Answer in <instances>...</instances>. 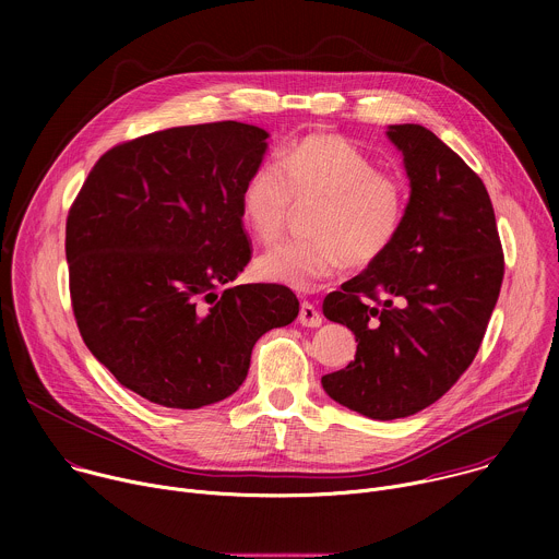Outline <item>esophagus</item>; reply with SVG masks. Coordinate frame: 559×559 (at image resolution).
<instances>
[{
	"mask_svg": "<svg viewBox=\"0 0 559 559\" xmlns=\"http://www.w3.org/2000/svg\"><path fill=\"white\" fill-rule=\"evenodd\" d=\"M298 321L305 325V328H321L323 325V313L318 311L311 302L302 300L300 302V313H298Z\"/></svg>",
	"mask_w": 559,
	"mask_h": 559,
	"instance_id": "34e87169",
	"label": "esophagus"
}]
</instances>
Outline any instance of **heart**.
<instances>
[{"instance_id": "heart-1", "label": "heart", "mask_w": 559, "mask_h": 559, "mask_svg": "<svg viewBox=\"0 0 559 559\" xmlns=\"http://www.w3.org/2000/svg\"><path fill=\"white\" fill-rule=\"evenodd\" d=\"M318 201L311 238L283 243L257 259L259 278L311 289L345 263H376L401 234L407 194L395 177L341 134H309L257 166L241 190V214L261 243H276L294 201Z\"/></svg>"}]
</instances>
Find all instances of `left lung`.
<instances>
[{"label": "left lung", "mask_w": 559, "mask_h": 559, "mask_svg": "<svg viewBox=\"0 0 559 559\" xmlns=\"http://www.w3.org/2000/svg\"><path fill=\"white\" fill-rule=\"evenodd\" d=\"M386 136L412 186L401 234L323 302L358 343L345 369L323 376V389L373 420L414 416L457 382L483 345L504 276L483 179L418 123L389 126Z\"/></svg>", "instance_id": "obj_1"}]
</instances>
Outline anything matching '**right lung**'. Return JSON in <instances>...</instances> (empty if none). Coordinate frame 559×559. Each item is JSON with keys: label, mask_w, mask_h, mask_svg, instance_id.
Returning a JSON list of instances; mask_svg holds the SVG:
<instances>
[{"label": "right lung", "mask_w": 559, "mask_h": 559, "mask_svg": "<svg viewBox=\"0 0 559 559\" xmlns=\"http://www.w3.org/2000/svg\"><path fill=\"white\" fill-rule=\"evenodd\" d=\"M263 128H168L108 150L66 221L70 298L86 347L145 401L214 405L243 384L257 341L289 325L283 285H234L252 259L241 190Z\"/></svg>", "instance_id": "1"}]
</instances>
